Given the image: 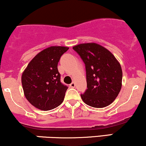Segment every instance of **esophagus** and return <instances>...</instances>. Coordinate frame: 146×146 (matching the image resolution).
<instances>
[{
	"label": "esophagus",
	"mask_w": 146,
	"mask_h": 146,
	"mask_svg": "<svg viewBox=\"0 0 146 146\" xmlns=\"http://www.w3.org/2000/svg\"><path fill=\"white\" fill-rule=\"evenodd\" d=\"M70 87L71 88H74L75 87V86H76V84H75L74 82H72V83H71V84H70Z\"/></svg>",
	"instance_id": "1"
}]
</instances>
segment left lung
Masks as SVG:
<instances>
[{
    "label": "left lung",
    "mask_w": 146,
    "mask_h": 146,
    "mask_svg": "<svg viewBox=\"0 0 146 146\" xmlns=\"http://www.w3.org/2000/svg\"><path fill=\"white\" fill-rule=\"evenodd\" d=\"M85 64L87 89L81 94L88 106L103 108L117 98L122 86L121 66L109 50L95 43L80 44L73 47Z\"/></svg>",
    "instance_id": "1"
}]
</instances>
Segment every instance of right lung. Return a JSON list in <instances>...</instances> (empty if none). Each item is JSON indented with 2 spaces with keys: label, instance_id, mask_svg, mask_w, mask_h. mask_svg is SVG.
<instances>
[{
  "label": "right lung",
  "instance_id": "1",
  "mask_svg": "<svg viewBox=\"0 0 146 146\" xmlns=\"http://www.w3.org/2000/svg\"><path fill=\"white\" fill-rule=\"evenodd\" d=\"M68 49L65 46L45 48L33 58L22 74L25 97L40 110H51L63 102L68 88L61 83L58 63Z\"/></svg>",
  "mask_w": 146,
  "mask_h": 146
}]
</instances>
